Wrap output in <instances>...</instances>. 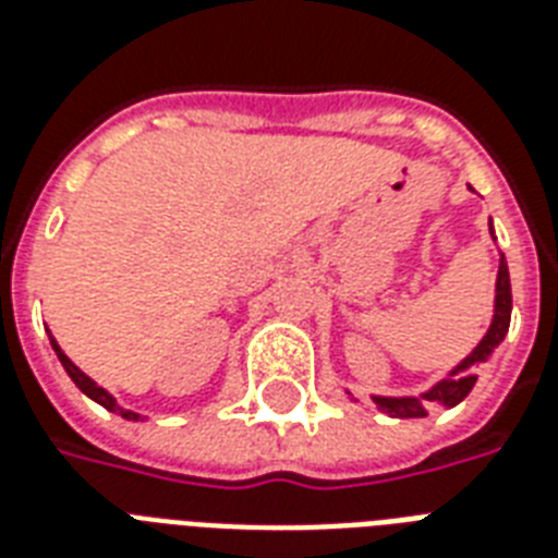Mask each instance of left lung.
Masks as SVG:
<instances>
[{
	"label": "left lung",
	"instance_id": "1",
	"mask_svg": "<svg viewBox=\"0 0 558 558\" xmlns=\"http://www.w3.org/2000/svg\"><path fill=\"white\" fill-rule=\"evenodd\" d=\"M492 226V223H488ZM494 234V229H492ZM509 320H512V282H509V264L500 255V270H497V291H494V317L488 332L483 335V341L473 347V353L459 362L444 376L441 383H435L433 388L421 397H371L379 412L388 417H426L429 405H447L453 409L471 393L476 385V364L492 362L494 350L500 347V341L509 332Z\"/></svg>",
	"mask_w": 558,
	"mask_h": 558
}]
</instances>
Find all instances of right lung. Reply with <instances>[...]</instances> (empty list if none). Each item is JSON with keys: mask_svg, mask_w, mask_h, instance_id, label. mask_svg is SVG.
I'll return each instance as SVG.
<instances>
[{"mask_svg": "<svg viewBox=\"0 0 558 558\" xmlns=\"http://www.w3.org/2000/svg\"><path fill=\"white\" fill-rule=\"evenodd\" d=\"M49 343H52V350H56V355H58V359H61V364H64V371H66V374H70V379H73V383L78 385V391L87 393V397H90L94 403H99V405H102V409H108V412L120 414V417H125V421H141V414L123 409V405L117 403L111 393L105 391L102 385H96L94 379H90V376L82 374V371H78V367H75V364L70 362V359H66L64 350L58 347V341H56V338H52V335H49Z\"/></svg>", "mask_w": 558, "mask_h": 558, "instance_id": "right-lung-1", "label": "right lung"}]
</instances>
